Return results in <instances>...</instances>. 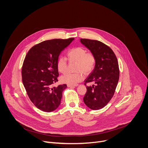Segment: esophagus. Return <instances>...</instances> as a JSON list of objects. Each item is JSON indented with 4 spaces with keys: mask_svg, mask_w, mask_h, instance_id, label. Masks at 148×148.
Returning a JSON list of instances; mask_svg holds the SVG:
<instances>
[{
    "mask_svg": "<svg viewBox=\"0 0 148 148\" xmlns=\"http://www.w3.org/2000/svg\"><path fill=\"white\" fill-rule=\"evenodd\" d=\"M78 86V84H75V85H70V84H67L68 87H77Z\"/></svg>",
    "mask_w": 148,
    "mask_h": 148,
    "instance_id": "obj_1",
    "label": "esophagus"
}]
</instances>
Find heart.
<instances>
[{"label":"heart","mask_w":148,"mask_h":148,"mask_svg":"<svg viewBox=\"0 0 148 148\" xmlns=\"http://www.w3.org/2000/svg\"><path fill=\"white\" fill-rule=\"evenodd\" d=\"M68 58L70 62H76L75 70L82 71L85 74L90 73L95 65V57L91 53H87L85 49L81 47L73 48L68 52ZM57 69L61 73H64L67 71V62L65 57L60 56L57 61ZM84 76L81 72L77 73H67L61 76V82L75 85L82 81Z\"/></svg>","instance_id":"obj_1"}]
</instances>
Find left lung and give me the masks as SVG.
Listing matches in <instances>:
<instances>
[{
	"instance_id": "1",
	"label": "left lung",
	"mask_w": 148,
	"mask_h": 148,
	"mask_svg": "<svg viewBox=\"0 0 148 148\" xmlns=\"http://www.w3.org/2000/svg\"><path fill=\"white\" fill-rule=\"evenodd\" d=\"M80 42L95 57L93 71L84 80L85 84L91 82L92 86H87L84 102L92 110L103 108L112 98L119 77L118 62L112 49L102 42L81 38Z\"/></svg>"
}]
</instances>
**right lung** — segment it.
I'll use <instances>...</instances> for the list:
<instances>
[{
	"label": "right lung",
	"mask_w": 148,
	"mask_h": 148,
	"mask_svg": "<svg viewBox=\"0 0 148 148\" xmlns=\"http://www.w3.org/2000/svg\"><path fill=\"white\" fill-rule=\"evenodd\" d=\"M74 40H46L34 46L26 56L22 70L23 86L30 101L44 112H52L60 105L67 85L52 87L59 75L57 61L61 52Z\"/></svg>",
	"instance_id": "right-lung-1"
}]
</instances>
